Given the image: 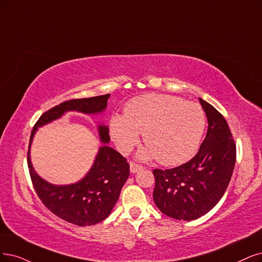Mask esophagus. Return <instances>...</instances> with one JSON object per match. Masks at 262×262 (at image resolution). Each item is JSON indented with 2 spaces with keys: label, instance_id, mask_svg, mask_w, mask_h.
Wrapping results in <instances>:
<instances>
[{
  "label": "esophagus",
  "instance_id": "obj_1",
  "mask_svg": "<svg viewBox=\"0 0 262 262\" xmlns=\"http://www.w3.org/2000/svg\"><path fill=\"white\" fill-rule=\"evenodd\" d=\"M129 169H130V172H132V173H135V172H137V171L141 170V169H142V166H141V165H138V164H136V163H130Z\"/></svg>",
  "mask_w": 262,
  "mask_h": 262
}]
</instances>
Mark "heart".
<instances>
[{"instance_id": "b5f03b06", "label": "heart", "mask_w": 262, "mask_h": 262, "mask_svg": "<svg viewBox=\"0 0 262 262\" xmlns=\"http://www.w3.org/2000/svg\"><path fill=\"white\" fill-rule=\"evenodd\" d=\"M109 126L122 153L130 151L143 134L148 148L140 153L141 159L158 158L164 165H178L194 156L205 129V115L198 103L147 94L126 104L124 115H112Z\"/></svg>"}]
</instances>
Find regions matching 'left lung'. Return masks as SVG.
<instances>
[{"label": "left lung", "mask_w": 262, "mask_h": 262, "mask_svg": "<svg viewBox=\"0 0 262 262\" xmlns=\"http://www.w3.org/2000/svg\"><path fill=\"white\" fill-rule=\"evenodd\" d=\"M200 102L208 128L196 156L178 167L153 170L154 203L177 220H195L215 207L235 166L236 147L226 119L205 100L200 98Z\"/></svg>", "instance_id": "obj_1"}]
</instances>
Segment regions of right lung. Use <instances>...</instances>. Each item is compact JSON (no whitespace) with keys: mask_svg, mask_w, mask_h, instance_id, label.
I'll return each mask as SVG.
<instances>
[{"mask_svg":"<svg viewBox=\"0 0 262 262\" xmlns=\"http://www.w3.org/2000/svg\"><path fill=\"white\" fill-rule=\"evenodd\" d=\"M110 94L92 98L68 100L41 115L32 129L28 150V167L37 196L53 214L70 224L93 226L108 217L119 200L121 190L129 176V164L121 154L109 147L108 126H97L102 143L85 177L71 185L57 186L37 175L31 163L30 149L38 127L52 123L69 111L98 114L105 110Z\"/></svg>","mask_w":262,"mask_h":262,"instance_id":"right-lung-1","label":"right lung"}]
</instances>
